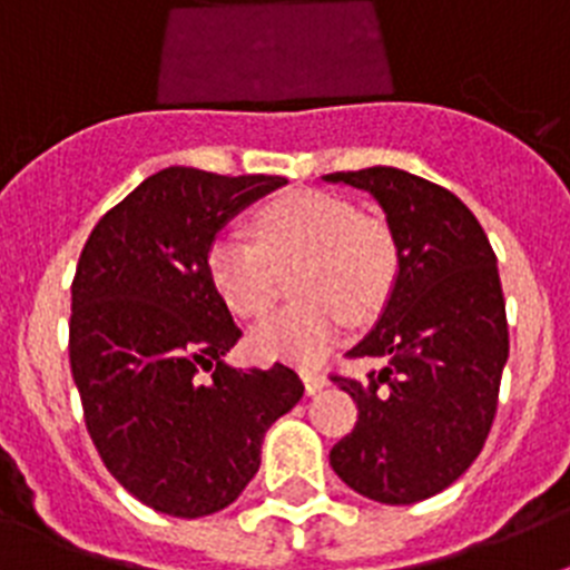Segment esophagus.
Segmentation results:
<instances>
[{
    "label": "esophagus",
    "mask_w": 570,
    "mask_h": 570,
    "mask_svg": "<svg viewBox=\"0 0 570 570\" xmlns=\"http://www.w3.org/2000/svg\"><path fill=\"white\" fill-rule=\"evenodd\" d=\"M299 376H302V382H305V391H308L311 396L320 394L322 387L328 385V376L322 374V371H316V367H302Z\"/></svg>",
    "instance_id": "obj_1"
}]
</instances>
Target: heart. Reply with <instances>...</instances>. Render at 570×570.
<instances>
[{
  "label": "heart",
  "instance_id": "b5f03b06",
  "mask_svg": "<svg viewBox=\"0 0 570 570\" xmlns=\"http://www.w3.org/2000/svg\"><path fill=\"white\" fill-rule=\"evenodd\" d=\"M254 239L239 230L216 234L205 271L236 316H262L274 305L279 271H296L299 305L276 311L250 331L259 360L316 365L345 336L347 317L367 320L394 288L400 254L385 223L362 216L351 199L302 188L262 205Z\"/></svg>",
  "mask_w": 570,
  "mask_h": 570
}]
</instances>
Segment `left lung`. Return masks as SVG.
<instances>
[{
	"mask_svg": "<svg viewBox=\"0 0 570 570\" xmlns=\"http://www.w3.org/2000/svg\"><path fill=\"white\" fill-rule=\"evenodd\" d=\"M322 179L374 196L400 254L376 328L347 351L387 365L331 376L360 407L331 468L367 500L411 505L460 480L491 431L508 362L497 256L476 216L422 176L376 165Z\"/></svg>",
	"mask_w": 570,
	"mask_h": 570,
	"instance_id": "8db88e82",
	"label": "left lung"
}]
</instances>
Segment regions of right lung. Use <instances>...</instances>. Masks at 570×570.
I'll list each match as a JSON object with an SVG mask.
<instances>
[{
	"instance_id": "obj_1",
	"label": "right lung",
	"mask_w": 570,
	"mask_h": 570,
	"mask_svg": "<svg viewBox=\"0 0 570 570\" xmlns=\"http://www.w3.org/2000/svg\"><path fill=\"white\" fill-rule=\"evenodd\" d=\"M282 176L165 168L90 230L70 285V371L116 482L168 517L223 511L302 400L288 365L230 367L242 336L205 271L214 236Z\"/></svg>"
}]
</instances>
